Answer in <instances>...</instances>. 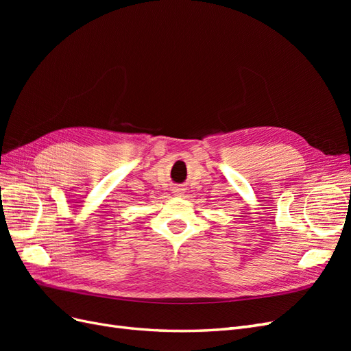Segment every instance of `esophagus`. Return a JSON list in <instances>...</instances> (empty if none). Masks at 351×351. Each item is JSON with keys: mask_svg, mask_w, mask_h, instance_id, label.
<instances>
[{"mask_svg": "<svg viewBox=\"0 0 351 351\" xmlns=\"http://www.w3.org/2000/svg\"><path fill=\"white\" fill-rule=\"evenodd\" d=\"M176 193H177V195H182V193H183V189H177Z\"/></svg>", "mask_w": 351, "mask_h": 351, "instance_id": "1", "label": "esophagus"}]
</instances>
